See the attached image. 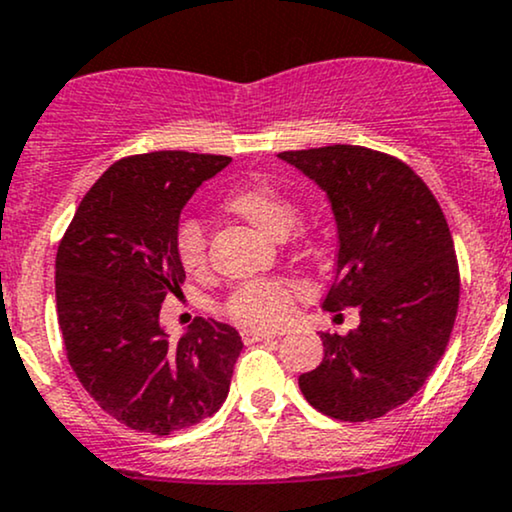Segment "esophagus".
Here are the masks:
<instances>
[{
  "label": "esophagus",
  "instance_id": "1",
  "mask_svg": "<svg viewBox=\"0 0 512 512\" xmlns=\"http://www.w3.org/2000/svg\"><path fill=\"white\" fill-rule=\"evenodd\" d=\"M243 341L245 343H255V341H269V338H276L279 334L274 331H257V329H243Z\"/></svg>",
  "mask_w": 512,
  "mask_h": 512
}]
</instances>
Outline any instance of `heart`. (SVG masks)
Here are the masks:
<instances>
[{
	"instance_id": "b5f03b06",
	"label": "heart",
	"mask_w": 512,
	"mask_h": 512,
	"mask_svg": "<svg viewBox=\"0 0 512 512\" xmlns=\"http://www.w3.org/2000/svg\"><path fill=\"white\" fill-rule=\"evenodd\" d=\"M224 207L245 219L272 238H286L291 233L298 207L286 193L267 181H252L233 188L226 195ZM176 255L188 274H202L207 269V233L197 221H183L176 231ZM291 305V283L279 279H257L238 286L229 295L224 310L233 322L257 329L279 326Z\"/></svg>"
}]
</instances>
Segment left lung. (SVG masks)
Listing matches in <instances>:
<instances>
[{"label":"left lung","mask_w":512,"mask_h":512,"mask_svg":"<svg viewBox=\"0 0 512 512\" xmlns=\"http://www.w3.org/2000/svg\"><path fill=\"white\" fill-rule=\"evenodd\" d=\"M279 157L334 212L336 274L322 307H360L350 334H319L324 360L300 374V391L334 420H377L422 389L451 338L460 274L446 217L427 183L384 152L329 145Z\"/></svg>","instance_id":"8db88e82"}]
</instances>
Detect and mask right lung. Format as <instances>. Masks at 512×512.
<instances>
[{
    "label": "right lung",
    "mask_w": 512,
    "mask_h": 512,
    "mask_svg": "<svg viewBox=\"0 0 512 512\" xmlns=\"http://www.w3.org/2000/svg\"><path fill=\"white\" fill-rule=\"evenodd\" d=\"M231 157L150 152L119 159L85 193L57 250V315L66 357L104 412L166 436L221 408L243 341L197 317L178 341L159 324L186 279L176 255L183 207Z\"/></svg>",
    "instance_id": "right-lung-1"
}]
</instances>
